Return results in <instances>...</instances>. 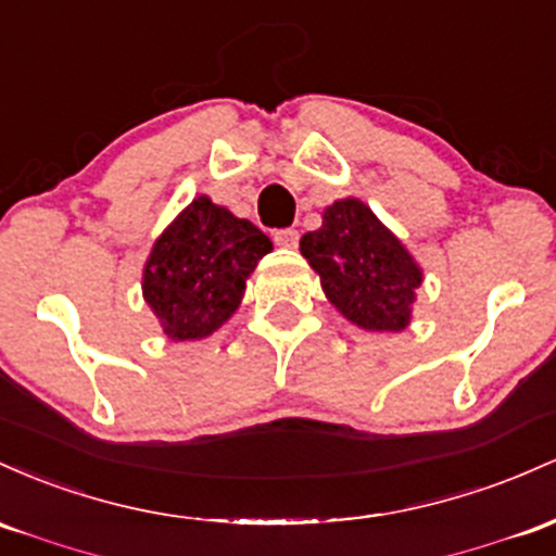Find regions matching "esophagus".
I'll list each match as a JSON object with an SVG mask.
<instances>
[{"label":"esophagus","mask_w":556,"mask_h":556,"mask_svg":"<svg viewBox=\"0 0 556 556\" xmlns=\"http://www.w3.org/2000/svg\"><path fill=\"white\" fill-rule=\"evenodd\" d=\"M273 241L283 249H294L299 244V230L296 228H278L273 233Z\"/></svg>","instance_id":"1"}]
</instances>
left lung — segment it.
Listing matches in <instances>:
<instances>
[{
    "mask_svg": "<svg viewBox=\"0 0 556 556\" xmlns=\"http://www.w3.org/2000/svg\"><path fill=\"white\" fill-rule=\"evenodd\" d=\"M299 247L346 320L365 330L407 328L422 273L370 207L357 199L336 202Z\"/></svg>",
    "mask_w": 556,
    "mask_h": 556,
    "instance_id": "1",
    "label": "left lung"
}]
</instances>
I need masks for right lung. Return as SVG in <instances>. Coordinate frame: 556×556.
Wrapping results in <instances>:
<instances>
[{"instance_id":"obj_1","label":"right lung","mask_w":556,"mask_h":556,"mask_svg":"<svg viewBox=\"0 0 556 556\" xmlns=\"http://www.w3.org/2000/svg\"><path fill=\"white\" fill-rule=\"evenodd\" d=\"M270 249L254 223L199 197L149 254L143 299L173 341L204 339L233 315L249 273Z\"/></svg>"}]
</instances>
